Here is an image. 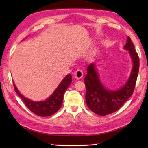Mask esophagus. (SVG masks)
<instances>
[{"label": "esophagus", "mask_w": 148, "mask_h": 148, "mask_svg": "<svg viewBox=\"0 0 148 148\" xmlns=\"http://www.w3.org/2000/svg\"><path fill=\"white\" fill-rule=\"evenodd\" d=\"M75 77L77 79H80L81 77H83V71L82 69H77L75 72Z\"/></svg>", "instance_id": "obj_1"}]
</instances>
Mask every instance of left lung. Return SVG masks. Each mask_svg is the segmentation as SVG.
<instances>
[{
  "mask_svg": "<svg viewBox=\"0 0 148 148\" xmlns=\"http://www.w3.org/2000/svg\"><path fill=\"white\" fill-rule=\"evenodd\" d=\"M124 48L130 52L133 61V68L128 81L117 91H110L104 88L100 82L93 64L87 67V74L84 79L86 103L92 112L100 116H106L117 111L134 92L139 71L140 60L129 36Z\"/></svg>",
  "mask_w": 148,
  "mask_h": 148,
  "instance_id": "8db88e82",
  "label": "left lung"
}]
</instances>
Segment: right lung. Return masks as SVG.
<instances>
[{
    "label": "right lung",
    "instance_id": "1",
    "mask_svg": "<svg viewBox=\"0 0 148 148\" xmlns=\"http://www.w3.org/2000/svg\"><path fill=\"white\" fill-rule=\"evenodd\" d=\"M72 82L71 74H68L64 77L58 87L54 91L53 95L46 101L41 102H33L25 97L19 92L17 87L14 84L15 91L23 101L24 104L31 111L37 116L47 117L58 111L61 108L63 101L64 93Z\"/></svg>",
    "mask_w": 148,
    "mask_h": 148
}]
</instances>
